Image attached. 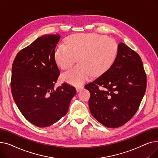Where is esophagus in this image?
Here are the masks:
<instances>
[{
    "label": "esophagus",
    "mask_w": 158,
    "mask_h": 158,
    "mask_svg": "<svg viewBox=\"0 0 158 158\" xmlns=\"http://www.w3.org/2000/svg\"><path fill=\"white\" fill-rule=\"evenodd\" d=\"M83 88H84V87L82 86H76V90H77V92H80V91L82 90Z\"/></svg>",
    "instance_id": "esophagus-1"
}]
</instances>
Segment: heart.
I'll use <instances>...</instances> for the list:
<instances>
[{
    "label": "heart",
    "instance_id": "heart-1",
    "mask_svg": "<svg viewBox=\"0 0 158 158\" xmlns=\"http://www.w3.org/2000/svg\"><path fill=\"white\" fill-rule=\"evenodd\" d=\"M66 43L57 47L55 59L57 64L66 70L79 57L80 63L62 74L64 81L76 86L84 83L92 76L98 77L106 72L114 64L118 52L117 41L95 33L72 35Z\"/></svg>",
    "mask_w": 158,
    "mask_h": 158
}]
</instances>
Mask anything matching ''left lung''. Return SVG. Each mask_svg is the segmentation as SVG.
I'll return each mask as SVG.
<instances>
[{"label":"left lung","mask_w":158,"mask_h":158,"mask_svg":"<svg viewBox=\"0 0 158 158\" xmlns=\"http://www.w3.org/2000/svg\"><path fill=\"white\" fill-rule=\"evenodd\" d=\"M146 87L147 76L140 56L120 43L111 67L85 86L90 93L91 114L107 127H121L136 113Z\"/></svg>","instance_id":"obj_1"}]
</instances>
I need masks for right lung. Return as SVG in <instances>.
Returning a JSON list of instances; mask_svg holds the SVG:
<instances>
[{
  "mask_svg": "<svg viewBox=\"0 0 158 158\" xmlns=\"http://www.w3.org/2000/svg\"><path fill=\"white\" fill-rule=\"evenodd\" d=\"M60 35H44L22 49L12 66L11 89L19 110L39 127L51 126L66 114L76 89L67 83L54 89L60 72L55 48Z\"/></svg>",
  "mask_w": 158,
  "mask_h": 158,
  "instance_id": "add662e5",
  "label": "right lung"
}]
</instances>
